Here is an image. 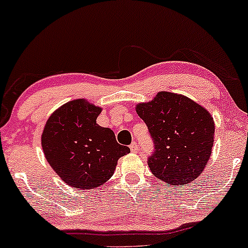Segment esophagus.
<instances>
[{"instance_id":"34e87169","label":"esophagus","mask_w":248,"mask_h":248,"mask_svg":"<svg viewBox=\"0 0 248 248\" xmlns=\"http://www.w3.org/2000/svg\"><path fill=\"white\" fill-rule=\"evenodd\" d=\"M130 149H131V151H132V152H138V149H139V147H138L137 142H132L131 145H130Z\"/></svg>"}]
</instances>
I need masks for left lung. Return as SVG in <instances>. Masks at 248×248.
<instances>
[{"instance_id": "left-lung-1", "label": "left lung", "mask_w": 248, "mask_h": 248, "mask_svg": "<svg viewBox=\"0 0 248 248\" xmlns=\"http://www.w3.org/2000/svg\"><path fill=\"white\" fill-rule=\"evenodd\" d=\"M137 113L154 142L148 158L152 174L171 185L198 178L213 145L215 123L209 111L187 97L161 91L150 103L139 104Z\"/></svg>"}]
</instances>
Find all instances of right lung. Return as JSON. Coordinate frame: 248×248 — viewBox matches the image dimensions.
Listing matches in <instances>:
<instances>
[{
  "mask_svg": "<svg viewBox=\"0 0 248 248\" xmlns=\"http://www.w3.org/2000/svg\"><path fill=\"white\" fill-rule=\"evenodd\" d=\"M101 108L84 99L63 105L48 118L42 135L45 157L61 179L80 189L103 185L117 160L130 152L114 132L96 123Z\"/></svg>",
  "mask_w": 248,
  "mask_h": 248,
  "instance_id": "right-lung-1",
  "label": "right lung"
}]
</instances>
